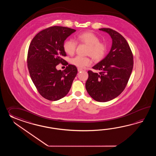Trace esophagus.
<instances>
[{
    "label": "esophagus",
    "mask_w": 156,
    "mask_h": 156,
    "mask_svg": "<svg viewBox=\"0 0 156 156\" xmlns=\"http://www.w3.org/2000/svg\"><path fill=\"white\" fill-rule=\"evenodd\" d=\"M77 70H78V71L80 72V71H83V69H81V68H78L77 69Z\"/></svg>",
    "instance_id": "esophagus-1"
}]
</instances>
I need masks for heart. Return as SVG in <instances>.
I'll use <instances>...</instances> for the list:
<instances>
[{"instance_id":"obj_1","label":"heart","mask_w":156,"mask_h":156,"mask_svg":"<svg viewBox=\"0 0 156 156\" xmlns=\"http://www.w3.org/2000/svg\"><path fill=\"white\" fill-rule=\"evenodd\" d=\"M77 42L88 46L86 55H89L94 60L99 61L105 56L108 47L105 43L100 42V38L91 32H85L77 36ZM77 42L73 40H67L63 43V49L66 53L73 55L76 49ZM70 62L79 68L89 66L91 63V59L89 57L77 56L73 58Z\"/></svg>"}]
</instances>
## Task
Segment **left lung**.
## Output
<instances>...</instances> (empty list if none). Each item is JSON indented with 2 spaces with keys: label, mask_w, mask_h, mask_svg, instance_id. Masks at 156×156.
Wrapping results in <instances>:
<instances>
[{
  "label": "left lung",
  "mask_w": 156,
  "mask_h": 156,
  "mask_svg": "<svg viewBox=\"0 0 156 156\" xmlns=\"http://www.w3.org/2000/svg\"><path fill=\"white\" fill-rule=\"evenodd\" d=\"M112 38V46L105 58L88 71L86 89L93 99L106 102L119 96L126 88L133 67V56L122 35L110 28H100Z\"/></svg>",
  "instance_id": "8db88e82"
}]
</instances>
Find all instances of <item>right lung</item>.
<instances>
[{
	"label": "right lung",
	"instance_id": "right-lung-1",
	"mask_svg": "<svg viewBox=\"0 0 156 156\" xmlns=\"http://www.w3.org/2000/svg\"><path fill=\"white\" fill-rule=\"evenodd\" d=\"M75 31L65 27H51L37 33L30 43L27 55L30 76L40 95L48 100L66 96L76 76L77 69L73 65L63 71L56 69L59 63L68 64L62 58L66 56L63 43Z\"/></svg>",
	"mask_w": 156,
	"mask_h": 156
}]
</instances>
